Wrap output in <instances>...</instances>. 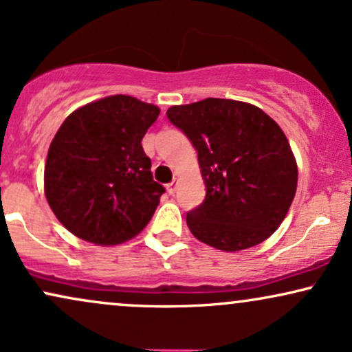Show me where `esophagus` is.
I'll list each match as a JSON object with an SVG mask.
<instances>
[{
    "label": "esophagus",
    "mask_w": 352,
    "mask_h": 352,
    "mask_svg": "<svg viewBox=\"0 0 352 352\" xmlns=\"http://www.w3.org/2000/svg\"><path fill=\"white\" fill-rule=\"evenodd\" d=\"M166 189H168V192H169V194H175V192H176V189H177V181H176V179H173L171 183H169V184L166 186Z\"/></svg>",
    "instance_id": "esophagus-1"
}]
</instances>
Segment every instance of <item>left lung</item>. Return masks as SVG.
<instances>
[{"label":"left lung","mask_w":352,"mask_h":352,"mask_svg":"<svg viewBox=\"0 0 352 352\" xmlns=\"http://www.w3.org/2000/svg\"><path fill=\"white\" fill-rule=\"evenodd\" d=\"M168 119L197 150L206 199L186 215L212 248L241 251L279 228L297 190V162L277 122L253 104L207 98L173 106Z\"/></svg>","instance_id":"left-lung-1"}]
</instances>
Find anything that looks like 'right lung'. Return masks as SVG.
<instances>
[{
	"label": "right lung",
	"mask_w": 352,
	"mask_h": 352,
	"mask_svg": "<svg viewBox=\"0 0 352 352\" xmlns=\"http://www.w3.org/2000/svg\"><path fill=\"white\" fill-rule=\"evenodd\" d=\"M158 116L153 104L116 94L78 107L60 125L47 155L43 190L68 232L112 246L146 227L164 192L142 148Z\"/></svg>",
	"instance_id": "1"
}]
</instances>
